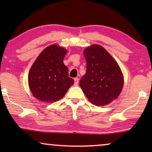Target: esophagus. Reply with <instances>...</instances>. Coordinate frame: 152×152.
Returning <instances> with one entry per match:
<instances>
[{
  "instance_id": "esophagus-1",
  "label": "esophagus",
  "mask_w": 152,
  "mask_h": 152,
  "mask_svg": "<svg viewBox=\"0 0 152 152\" xmlns=\"http://www.w3.org/2000/svg\"><path fill=\"white\" fill-rule=\"evenodd\" d=\"M74 81H75V84L78 85V84H79V79L78 78H75L74 79Z\"/></svg>"
}]
</instances>
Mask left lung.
Returning a JSON list of instances; mask_svg holds the SVG:
<instances>
[{
  "label": "left lung",
  "instance_id": "1",
  "mask_svg": "<svg viewBox=\"0 0 152 152\" xmlns=\"http://www.w3.org/2000/svg\"><path fill=\"white\" fill-rule=\"evenodd\" d=\"M86 72L80 86L87 98L96 106H106L122 92L124 77L121 68L102 45L93 44L84 50Z\"/></svg>",
  "mask_w": 152,
  "mask_h": 152
}]
</instances>
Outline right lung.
Listing matches in <instances>:
<instances>
[{
    "instance_id": "obj_1",
    "label": "right lung",
    "mask_w": 152,
    "mask_h": 152,
    "mask_svg": "<svg viewBox=\"0 0 152 152\" xmlns=\"http://www.w3.org/2000/svg\"><path fill=\"white\" fill-rule=\"evenodd\" d=\"M67 50L57 44L45 48L37 57L28 74V86L39 101L53 103L61 99L74 84L64 64Z\"/></svg>"
}]
</instances>
